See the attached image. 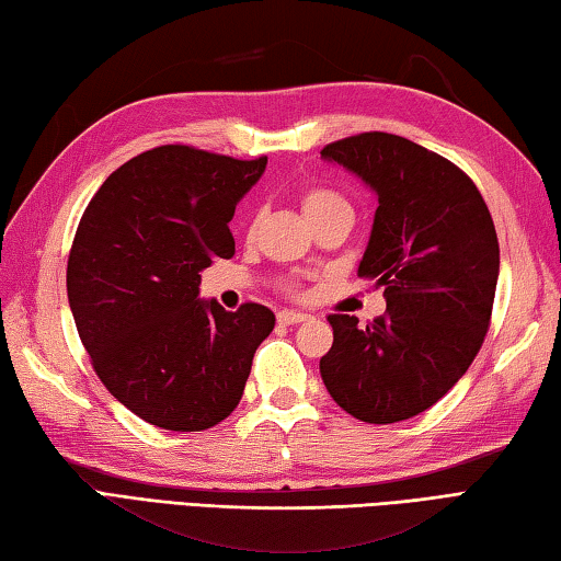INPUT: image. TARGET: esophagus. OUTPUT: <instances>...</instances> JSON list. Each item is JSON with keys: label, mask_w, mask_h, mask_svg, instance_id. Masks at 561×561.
Returning <instances> with one entry per match:
<instances>
[{"label": "esophagus", "mask_w": 561, "mask_h": 561, "mask_svg": "<svg viewBox=\"0 0 561 561\" xmlns=\"http://www.w3.org/2000/svg\"><path fill=\"white\" fill-rule=\"evenodd\" d=\"M306 320H308L306 312H293V310H280L278 312L280 325H300V322H306Z\"/></svg>", "instance_id": "34e87169"}]
</instances>
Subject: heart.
Instances as JSON below:
<instances>
[{"label": "heart", "instance_id": "obj_1", "mask_svg": "<svg viewBox=\"0 0 561 561\" xmlns=\"http://www.w3.org/2000/svg\"><path fill=\"white\" fill-rule=\"evenodd\" d=\"M300 204H302V211H306L310 221L320 219L322 214L337 209V206H347V202L342 199V196H337L335 192H330V190H322V186H308V190H302ZM280 288L286 290L288 296H300L298 278H283Z\"/></svg>", "mask_w": 561, "mask_h": 561}]
</instances>
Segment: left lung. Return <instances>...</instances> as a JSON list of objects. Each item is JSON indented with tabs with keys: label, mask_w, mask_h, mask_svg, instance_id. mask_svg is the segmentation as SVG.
Here are the masks:
<instances>
[{
	"label": "left lung",
	"mask_w": 561,
	"mask_h": 561,
	"mask_svg": "<svg viewBox=\"0 0 561 561\" xmlns=\"http://www.w3.org/2000/svg\"><path fill=\"white\" fill-rule=\"evenodd\" d=\"M379 196L359 275L385 288L387 312H332L320 359L330 397L367 424H397L436 404L473 365L493 316L500 245L473 180L446 157L391 133L322 147Z\"/></svg>",
	"instance_id": "8db88e82"
}]
</instances>
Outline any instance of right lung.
Masks as SVG:
<instances>
[{
    "label": "right lung",
    "mask_w": 561,
    "mask_h": 561,
    "mask_svg": "<svg viewBox=\"0 0 561 561\" xmlns=\"http://www.w3.org/2000/svg\"><path fill=\"white\" fill-rule=\"evenodd\" d=\"M265 157L236 160L192 145L152 147L107 176L68 253L66 290L98 379L167 431H204L239 407L273 310L202 302V268L236 251V202Z\"/></svg>",
    "instance_id": "right-lung-1"
}]
</instances>
